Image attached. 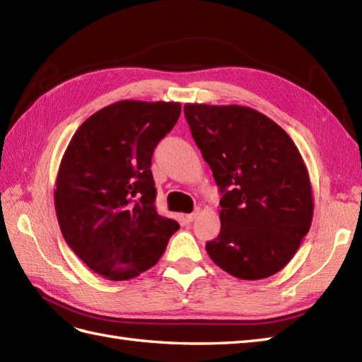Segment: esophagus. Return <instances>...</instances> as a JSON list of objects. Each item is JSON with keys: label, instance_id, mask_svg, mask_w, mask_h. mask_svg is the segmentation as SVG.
I'll use <instances>...</instances> for the list:
<instances>
[{"label": "esophagus", "instance_id": "34e87169", "mask_svg": "<svg viewBox=\"0 0 362 362\" xmlns=\"http://www.w3.org/2000/svg\"><path fill=\"white\" fill-rule=\"evenodd\" d=\"M197 216H199V211H194V213H191V214H187L185 221H187V222H193Z\"/></svg>", "mask_w": 362, "mask_h": 362}]
</instances>
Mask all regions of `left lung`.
Here are the masks:
<instances>
[{
    "instance_id": "left-lung-1",
    "label": "left lung",
    "mask_w": 362,
    "mask_h": 362,
    "mask_svg": "<svg viewBox=\"0 0 362 362\" xmlns=\"http://www.w3.org/2000/svg\"><path fill=\"white\" fill-rule=\"evenodd\" d=\"M183 112L222 194L221 232L205 245L210 258L243 280L281 271L310 232L314 210L297 146L250 107L185 104Z\"/></svg>"
}]
</instances>
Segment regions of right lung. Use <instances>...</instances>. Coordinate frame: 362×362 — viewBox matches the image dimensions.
Masks as SVG:
<instances>
[{
	"label": "right lung",
	"instance_id": "1",
	"mask_svg": "<svg viewBox=\"0 0 362 362\" xmlns=\"http://www.w3.org/2000/svg\"><path fill=\"white\" fill-rule=\"evenodd\" d=\"M179 103L119 101L76 130L60 161L54 205L70 249L107 280L157 263L175 221L156 209L152 153L180 117Z\"/></svg>",
	"mask_w": 362,
	"mask_h": 362
}]
</instances>
